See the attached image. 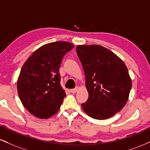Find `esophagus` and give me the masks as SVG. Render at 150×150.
<instances>
[{"mask_svg":"<svg viewBox=\"0 0 150 150\" xmlns=\"http://www.w3.org/2000/svg\"><path fill=\"white\" fill-rule=\"evenodd\" d=\"M77 90H78V88H77V87H75V88L70 89V92L71 93H75V92H77Z\"/></svg>","mask_w":150,"mask_h":150,"instance_id":"esophagus-1","label":"esophagus"}]
</instances>
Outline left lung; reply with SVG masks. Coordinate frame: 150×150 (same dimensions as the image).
Masks as SVG:
<instances>
[{
  "instance_id": "left-lung-1",
  "label": "left lung",
  "mask_w": 150,
  "mask_h": 150,
  "mask_svg": "<svg viewBox=\"0 0 150 150\" xmlns=\"http://www.w3.org/2000/svg\"><path fill=\"white\" fill-rule=\"evenodd\" d=\"M77 54L85 75L89 98L82 104L84 111L98 120L111 118L128 99L132 80L119 57L99 45H78Z\"/></svg>"
}]
</instances>
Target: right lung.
I'll return each instance as SVG.
<instances>
[{"instance_id": "1", "label": "right lung", "mask_w": 150, "mask_h": 150, "mask_svg": "<svg viewBox=\"0 0 150 150\" xmlns=\"http://www.w3.org/2000/svg\"><path fill=\"white\" fill-rule=\"evenodd\" d=\"M73 47L67 42L49 43L36 50L24 63L17 88L23 106L34 116L49 118L59 110L65 97L60 84V65Z\"/></svg>"}]
</instances>
